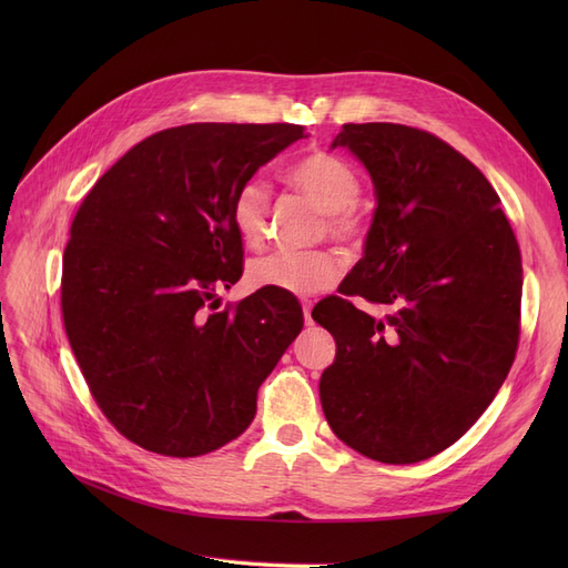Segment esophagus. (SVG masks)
<instances>
[{
	"label": "esophagus",
	"instance_id": "obj_1",
	"mask_svg": "<svg viewBox=\"0 0 568 568\" xmlns=\"http://www.w3.org/2000/svg\"><path fill=\"white\" fill-rule=\"evenodd\" d=\"M303 320L305 324H313V303L303 301Z\"/></svg>",
	"mask_w": 568,
	"mask_h": 568
}]
</instances>
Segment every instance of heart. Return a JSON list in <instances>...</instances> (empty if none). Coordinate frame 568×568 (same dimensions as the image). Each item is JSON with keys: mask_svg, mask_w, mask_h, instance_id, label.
<instances>
[{"mask_svg": "<svg viewBox=\"0 0 568 568\" xmlns=\"http://www.w3.org/2000/svg\"><path fill=\"white\" fill-rule=\"evenodd\" d=\"M288 182L311 199L324 213V227L338 242H355L365 232V220L355 209L359 196L357 170L329 151H313L291 163ZM270 192L257 180L239 186L232 201V225L248 248H261L267 236ZM341 277V263L334 253H291L277 251L255 257L248 265V284L274 288L291 296H311L329 288Z\"/></svg>", "mask_w": 568, "mask_h": 568, "instance_id": "b5f03b06", "label": "heart"}]
</instances>
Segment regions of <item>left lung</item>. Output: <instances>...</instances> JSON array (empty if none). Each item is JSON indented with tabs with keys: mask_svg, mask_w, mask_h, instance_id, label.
<instances>
[{
	"mask_svg": "<svg viewBox=\"0 0 568 568\" xmlns=\"http://www.w3.org/2000/svg\"><path fill=\"white\" fill-rule=\"evenodd\" d=\"M343 146L367 168L376 209L343 296L313 320L336 341L320 379L332 432L384 464L450 448L505 384L519 343L521 253L480 170L417 128L348 123Z\"/></svg>",
	"mask_w": 568,
	"mask_h": 568,
	"instance_id": "left-lung-1",
	"label": "left lung"
}]
</instances>
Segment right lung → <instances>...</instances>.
I'll use <instances>...</instances> for the list:
<instances>
[{"instance_id": "right-lung-1", "label": "right lung", "mask_w": 568, "mask_h": 568, "mask_svg": "<svg viewBox=\"0 0 568 568\" xmlns=\"http://www.w3.org/2000/svg\"><path fill=\"white\" fill-rule=\"evenodd\" d=\"M301 125L194 123L132 146L84 196L63 253L61 311L97 405L144 450L199 457L242 436L257 388L303 329L301 305L242 277L232 201Z\"/></svg>"}]
</instances>
